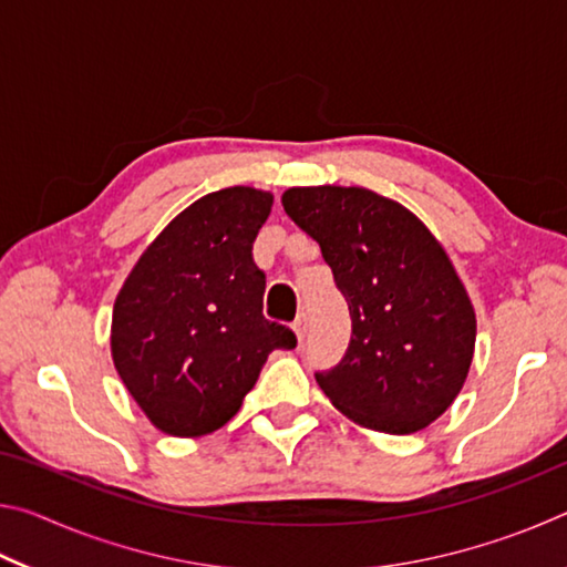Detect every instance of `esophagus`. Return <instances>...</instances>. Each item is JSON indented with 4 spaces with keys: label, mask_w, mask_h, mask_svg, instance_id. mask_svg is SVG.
<instances>
[{
    "label": "esophagus",
    "mask_w": 567,
    "mask_h": 567,
    "mask_svg": "<svg viewBox=\"0 0 567 567\" xmlns=\"http://www.w3.org/2000/svg\"><path fill=\"white\" fill-rule=\"evenodd\" d=\"M292 328H295V334H297V340H300V342H302V340H305V334H307V315H305V312L300 315V318H297V320H295V324H292Z\"/></svg>",
    "instance_id": "1"
}]
</instances>
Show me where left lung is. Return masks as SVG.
I'll use <instances>...</instances> for the list:
<instances>
[{
  "label": "left lung",
  "mask_w": 567,
  "mask_h": 567,
  "mask_svg": "<svg viewBox=\"0 0 567 567\" xmlns=\"http://www.w3.org/2000/svg\"><path fill=\"white\" fill-rule=\"evenodd\" d=\"M285 213L320 245L350 307L344 358L315 380L362 427L410 435L463 390L475 310L443 245L395 199L364 187H290Z\"/></svg>",
  "instance_id": "left-lung-1"
}]
</instances>
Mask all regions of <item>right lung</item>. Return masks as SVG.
I'll use <instances>...</instances> for the list:
<instances>
[{
    "label": "right lung",
    "instance_id": "1",
    "mask_svg": "<svg viewBox=\"0 0 567 567\" xmlns=\"http://www.w3.org/2000/svg\"><path fill=\"white\" fill-rule=\"evenodd\" d=\"M270 209V192L255 187L199 197L142 252L114 300V368L162 433H215L237 415L267 354L297 344L262 315L252 243Z\"/></svg>",
    "mask_w": 567,
    "mask_h": 567
}]
</instances>
